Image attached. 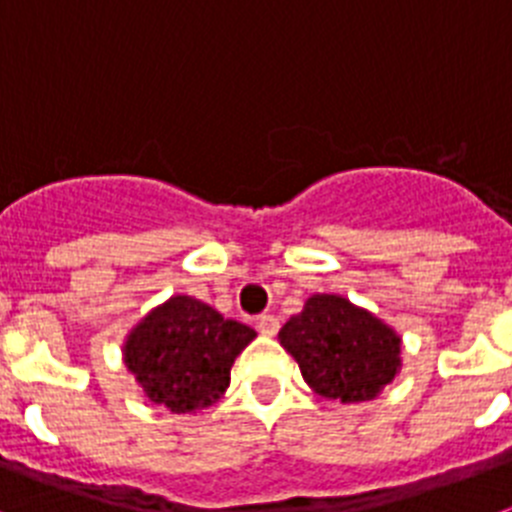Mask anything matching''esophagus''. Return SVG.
Here are the masks:
<instances>
[{
  "instance_id": "1",
  "label": "esophagus",
  "mask_w": 512,
  "mask_h": 512,
  "mask_svg": "<svg viewBox=\"0 0 512 512\" xmlns=\"http://www.w3.org/2000/svg\"><path fill=\"white\" fill-rule=\"evenodd\" d=\"M256 328H259V333H264V336H277L279 320L274 318V315H259V318H256Z\"/></svg>"
}]
</instances>
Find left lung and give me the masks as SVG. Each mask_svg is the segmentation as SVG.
<instances>
[{
	"mask_svg": "<svg viewBox=\"0 0 512 512\" xmlns=\"http://www.w3.org/2000/svg\"><path fill=\"white\" fill-rule=\"evenodd\" d=\"M279 343L312 392L338 402L374 400L400 372V336L341 295H312L284 323Z\"/></svg>",
	"mask_w": 512,
	"mask_h": 512,
	"instance_id": "left-lung-1",
	"label": "left lung"
}]
</instances>
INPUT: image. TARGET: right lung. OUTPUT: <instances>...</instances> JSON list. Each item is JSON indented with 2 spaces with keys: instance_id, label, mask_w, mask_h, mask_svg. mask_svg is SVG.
I'll use <instances>...</instances> for the list:
<instances>
[{
  "instance_id": "right-lung-1",
  "label": "right lung",
  "mask_w": 512,
  "mask_h": 512,
  "mask_svg": "<svg viewBox=\"0 0 512 512\" xmlns=\"http://www.w3.org/2000/svg\"><path fill=\"white\" fill-rule=\"evenodd\" d=\"M256 330L225 320L205 302L176 295L153 307L122 346L128 372L156 405L171 413L210 408L230 384L235 356Z\"/></svg>"
}]
</instances>
